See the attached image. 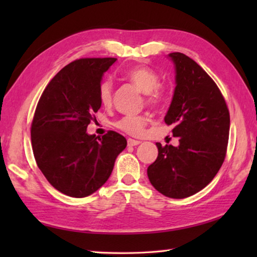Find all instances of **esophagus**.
I'll return each instance as SVG.
<instances>
[{
    "label": "esophagus",
    "instance_id": "esophagus-1",
    "mask_svg": "<svg viewBox=\"0 0 257 257\" xmlns=\"http://www.w3.org/2000/svg\"><path fill=\"white\" fill-rule=\"evenodd\" d=\"M127 142H128V146H137L141 144V142L135 141V139H133V138H128Z\"/></svg>",
    "mask_w": 257,
    "mask_h": 257
}]
</instances>
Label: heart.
<instances>
[{"instance_id": "heart-1", "label": "heart", "mask_w": 257, "mask_h": 257, "mask_svg": "<svg viewBox=\"0 0 257 257\" xmlns=\"http://www.w3.org/2000/svg\"><path fill=\"white\" fill-rule=\"evenodd\" d=\"M125 78L137 88L146 94V102L151 105H159L163 102L164 92L159 87L160 77L149 67L137 66L125 72ZM99 101L104 106L111 105L112 102V82L105 80L99 86ZM149 118L145 115H125L115 122V127L133 136H138L143 133Z\"/></svg>"}]
</instances>
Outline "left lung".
I'll use <instances>...</instances> for the list:
<instances>
[{
	"instance_id": "1",
	"label": "left lung",
	"mask_w": 257,
	"mask_h": 257,
	"mask_svg": "<svg viewBox=\"0 0 257 257\" xmlns=\"http://www.w3.org/2000/svg\"><path fill=\"white\" fill-rule=\"evenodd\" d=\"M169 58L175 64L176 88L164 121L173 127L179 145L156 143L159 155L147 176L164 196L180 199L202 190L220 170L230 115L219 87L194 60L179 52Z\"/></svg>"
}]
</instances>
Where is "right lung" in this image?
<instances>
[{"mask_svg":"<svg viewBox=\"0 0 257 257\" xmlns=\"http://www.w3.org/2000/svg\"><path fill=\"white\" fill-rule=\"evenodd\" d=\"M115 61H73L56 73L38 101L30 130L35 160L47 181L68 196L86 197L101 188L127 146L122 135L112 130L102 138L86 132L102 105V77Z\"/></svg>","mask_w":257,"mask_h":257,"instance_id":"1","label":"right lung"}]
</instances>
